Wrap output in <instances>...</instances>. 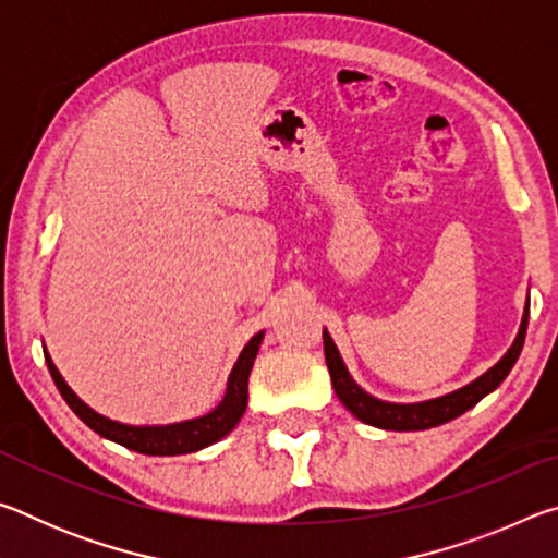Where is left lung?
Returning a JSON list of instances; mask_svg holds the SVG:
<instances>
[{
	"label": "left lung",
	"instance_id": "1",
	"mask_svg": "<svg viewBox=\"0 0 558 558\" xmlns=\"http://www.w3.org/2000/svg\"><path fill=\"white\" fill-rule=\"evenodd\" d=\"M526 323H529V298H526V307L522 315V325H519V332L514 337L512 347L507 349L505 356L499 359L495 366L477 376L475 381H470L460 389L436 396V399H426V401H413V403H396V401H384L376 399L369 391H364L362 386L354 381V376L349 374L347 364L339 349L335 344L332 335L323 332L325 339V362L329 376H332V386L337 399L344 403L347 411H352L359 421L369 423L374 428H384V430H426V428H436L448 423L452 418H458L465 411H470L477 401H483L487 393H493L499 384L507 379V374L512 372L514 362L519 359V352L524 347V335H526Z\"/></svg>",
	"mask_w": 558,
	"mask_h": 558
}]
</instances>
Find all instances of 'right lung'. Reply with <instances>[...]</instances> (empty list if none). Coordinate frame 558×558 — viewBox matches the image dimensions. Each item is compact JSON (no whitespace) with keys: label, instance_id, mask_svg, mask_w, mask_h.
<instances>
[{"label":"right lung","instance_id":"right-lung-1","mask_svg":"<svg viewBox=\"0 0 558 558\" xmlns=\"http://www.w3.org/2000/svg\"><path fill=\"white\" fill-rule=\"evenodd\" d=\"M263 337H266V332H258L243 347V352L235 359L233 369L229 374V381H226L223 399L216 409L199 415V418L165 423V426H130V423L112 421L108 415L93 411L90 405L78 399V393L65 384L61 372L56 369L51 354L46 352V347L44 356L46 364H49L51 379L59 386L65 403H69L73 413L78 415L88 428L96 430L98 436L118 442V446H125L128 450L143 452V456H186V452H196L214 446V442H219L239 426L241 415L245 413V405H248V376L253 369V362H256L258 356V349L263 344Z\"/></svg>","mask_w":558,"mask_h":558}]
</instances>
